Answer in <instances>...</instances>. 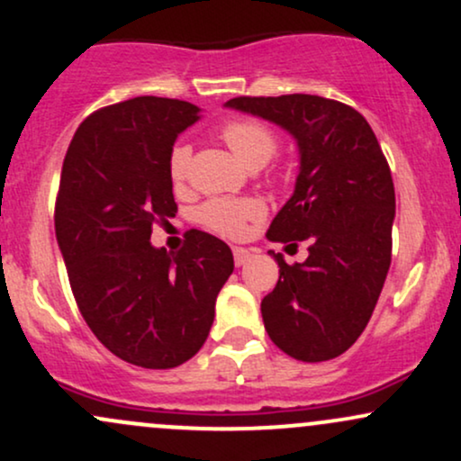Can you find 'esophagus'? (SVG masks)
<instances>
[{
	"label": "esophagus",
	"instance_id": "obj_1",
	"mask_svg": "<svg viewBox=\"0 0 461 461\" xmlns=\"http://www.w3.org/2000/svg\"><path fill=\"white\" fill-rule=\"evenodd\" d=\"M231 251H234L236 267H245V264L251 260V251H249V249H245V247H234Z\"/></svg>",
	"mask_w": 461,
	"mask_h": 461
}]
</instances>
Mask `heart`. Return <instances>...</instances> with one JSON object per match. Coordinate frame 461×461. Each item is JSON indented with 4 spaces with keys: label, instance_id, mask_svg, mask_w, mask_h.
<instances>
[{
    "label": "heart",
    "instance_id": "1",
    "mask_svg": "<svg viewBox=\"0 0 461 461\" xmlns=\"http://www.w3.org/2000/svg\"><path fill=\"white\" fill-rule=\"evenodd\" d=\"M221 139L234 156L249 168H260L277 151V136L267 125L253 119H238L221 130ZM190 147L177 142L168 153V179L176 188L186 186L190 177ZM264 214L260 199H210L197 210L199 223L216 234L238 238L245 234L249 221H258Z\"/></svg>",
    "mask_w": 461,
    "mask_h": 461
}]
</instances>
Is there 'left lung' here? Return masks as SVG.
Masks as SVG:
<instances>
[{"label": "left lung", "instance_id": "1", "mask_svg": "<svg viewBox=\"0 0 461 461\" xmlns=\"http://www.w3.org/2000/svg\"><path fill=\"white\" fill-rule=\"evenodd\" d=\"M284 128L299 147L293 197L268 227L273 242L308 240V260L285 264L262 299L271 340L301 362L347 351L368 325L393 258L394 184L377 136L351 105L319 95L234 97Z\"/></svg>", "mask_w": 461, "mask_h": 461}]
</instances>
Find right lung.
Instances as JSON below:
<instances>
[{
	"label": "right lung",
	"instance_id": "right-lung-1",
	"mask_svg": "<svg viewBox=\"0 0 461 461\" xmlns=\"http://www.w3.org/2000/svg\"><path fill=\"white\" fill-rule=\"evenodd\" d=\"M199 108L134 97L82 121L56 199V238L84 321L116 357L176 368L203 347L214 303L234 271L223 240L190 230L177 253L149 242L176 216L168 153Z\"/></svg>",
	"mask_w": 461,
	"mask_h": 461
}]
</instances>
